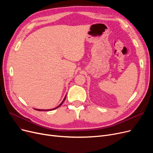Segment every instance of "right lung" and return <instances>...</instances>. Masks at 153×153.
I'll list each match as a JSON object with an SVG mask.
<instances>
[{"mask_svg":"<svg viewBox=\"0 0 153 153\" xmlns=\"http://www.w3.org/2000/svg\"><path fill=\"white\" fill-rule=\"evenodd\" d=\"M66 96H65V97H64V100H63V101L61 102V103L59 105H58L57 107H56V108H53V109H50V110H39V109H35L36 110H38V111H48V110H54V109H56V108H58V107H59L63 103V102H64V100H65V99H66Z\"/></svg>","mask_w":153,"mask_h":153,"instance_id":"1","label":"right lung"}]
</instances>
